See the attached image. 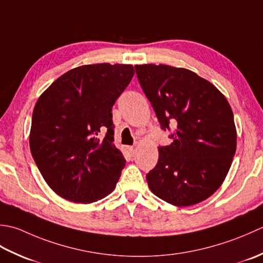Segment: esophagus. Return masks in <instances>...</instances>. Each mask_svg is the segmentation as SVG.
I'll list each match as a JSON object with an SVG mask.
<instances>
[{
    "mask_svg": "<svg viewBox=\"0 0 263 263\" xmlns=\"http://www.w3.org/2000/svg\"><path fill=\"white\" fill-rule=\"evenodd\" d=\"M137 148H138V144H135V145H133L129 147V152L132 154H135L137 152Z\"/></svg>",
    "mask_w": 263,
    "mask_h": 263,
    "instance_id": "obj_1",
    "label": "esophagus"
}]
</instances>
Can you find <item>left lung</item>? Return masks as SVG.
<instances>
[{
	"mask_svg": "<svg viewBox=\"0 0 263 263\" xmlns=\"http://www.w3.org/2000/svg\"><path fill=\"white\" fill-rule=\"evenodd\" d=\"M138 82L163 130L175 126L174 142L159 147L146 175L154 195L176 206L210 197L223 183L236 152V127L224 95L185 68L136 64Z\"/></svg>",
	"mask_w": 263,
	"mask_h": 263,
	"instance_id": "left-lung-1",
	"label": "left lung"
}]
</instances>
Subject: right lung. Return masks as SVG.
I'll list each match as a JSON object with an SVG mask.
<instances>
[{
  "label": "right lung",
  "mask_w": 263,
  "mask_h": 263,
  "mask_svg": "<svg viewBox=\"0 0 263 263\" xmlns=\"http://www.w3.org/2000/svg\"><path fill=\"white\" fill-rule=\"evenodd\" d=\"M134 73L132 64L80 66L59 77L37 100L30 152L59 196L87 204L116 189L126 160L114 144L111 111Z\"/></svg>",
  "instance_id": "1"
}]
</instances>
